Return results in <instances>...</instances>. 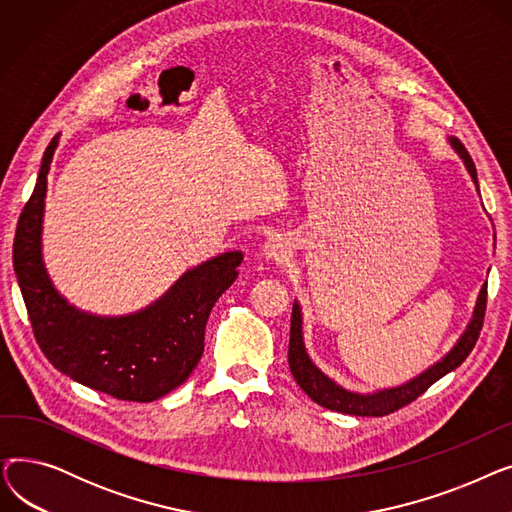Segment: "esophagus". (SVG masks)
I'll return each instance as SVG.
<instances>
[{
  "label": "esophagus",
  "instance_id": "obj_1",
  "mask_svg": "<svg viewBox=\"0 0 512 512\" xmlns=\"http://www.w3.org/2000/svg\"><path fill=\"white\" fill-rule=\"evenodd\" d=\"M290 255V242L286 238L272 236L267 238V242L263 245V257L270 261H284Z\"/></svg>",
  "mask_w": 512,
  "mask_h": 512
}]
</instances>
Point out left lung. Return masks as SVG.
I'll return each mask as SVG.
<instances>
[{
    "instance_id": "obj_1",
    "label": "left lung",
    "mask_w": 512,
    "mask_h": 512,
    "mask_svg": "<svg viewBox=\"0 0 512 512\" xmlns=\"http://www.w3.org/2000/svg\"><path fill=\"white\" fill-rule=\"evenodd\" d=\"M450 147L454 153L461 157L465 164L469 176L473 178L477 191V170L471 155L463 147L459 139H448ZM486 301H488V284H483L479 290V297L473 309V317L467 324L465 332L461 338L456 340V344L450 348V351L436 361L434 365H429L425 371L415 375L413 380L394 386V388H384V390H375V392H353L346 390L340 384H336L332 378L321 371L309 357L307 348H305V338H303V311L299 301H294L292 305V317H290V344H288V365L292 371V378L297 380V384L303 388V392L317 402V405L326 407L330 411H338L344 415H357V417H384L400 407L409 405L417 396H421L429 386L436 384L440 378H444L446 373L454 371L459 367L469 353L473 351V346L479 338L481 326H483V315H486Z\"/></svg>"
}]
</instances>
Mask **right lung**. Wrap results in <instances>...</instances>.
Returning a JSON list of instances; mask_svg holds the SVG:
<instances>
[{
	"mask_svg": "<svg viewBox=\"0 0 512 512\" xmlns=\"http://www.w3.org/2000/svg\"><path fill=\"white\" fill-rule=\"evenodd\" d=\"M60 134L45 149L35 191L14 238V272L35 338L49 363L74 382L118 400L153 402L188 380L203 355L209 313L238 276L240 251L186 270L166 294L128 315H95L70 305L43 261L47 174Z\"/></svg>",
	"mask_w": 512,
	"mask_h": 512,
	"instance_id": "right-lung-1",
	"label": "right lung"
}]
</instances>
